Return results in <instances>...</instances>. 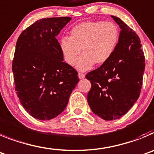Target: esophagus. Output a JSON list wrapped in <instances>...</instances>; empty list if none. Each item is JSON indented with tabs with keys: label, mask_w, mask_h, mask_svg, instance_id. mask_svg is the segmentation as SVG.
<instances>
[{
	"label": "esophagus",
	"mask_w": 154,
	"mask_h": 154,
	"mask_svg": "<svg viewBox=\"0 0 154 154\" xmlns=\"http://www.w3.org/2000/svg\"><path fill=\"white\" fill-rule=\"evenodd\" d=\"M79 78L80 79H84L85 78V75L83 74V73H79Z\"/></svg>",
	"instance_id": "esophagus-1"
}]
</instances>
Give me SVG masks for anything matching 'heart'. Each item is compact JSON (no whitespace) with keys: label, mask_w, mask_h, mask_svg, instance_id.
<instances>
[{"label":"heart","mask_w":154,"mask_h":154,"mask_svg":"<svg viewBox=\"0 0 154 154\" xmlns=\"http://www.w3.org/2000/svg\"><path fill=\"white\" fill-rule=\"evenodd\" d=\"M120 39V29L115 23L103 20H88L73 26L70 36L60 39V49L68 65L85 71L94 64L101 66L110 60Z\"/></svg>","instance_id":"heart-1"}]
</instances>
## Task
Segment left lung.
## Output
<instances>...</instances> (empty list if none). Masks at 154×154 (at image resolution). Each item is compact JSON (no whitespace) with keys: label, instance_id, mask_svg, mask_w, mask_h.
Returning a JSON list of instances; mask_svg holds the SVG:
<instances>
[{"label":"left lung","instance_id":"8db88e82","mask_svg":"<svg viewBox=\"0 0 154 154\" xmlns=\"http://www.w3.org/2000/svg\"><path fill=\"white\" fill-rule=\"evenodd\" d=\"M120 39L110 60L86 75L91 87L87 100L94 114L106 121L119 119L140 96L145 69L140 39L120 18Z\"/></svg>","mask_w":154,"mask_h":154}]
</instances>
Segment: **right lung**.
Instances as JSON below:
<instances>
[{
    "mask_svg": "<svg viewBox=\"0 0 154 154\" xmlns=\"http://www.w3.org/2000/svg\"><path fill=\"white\" fill-rule=\"evenodd\" d=\"M69 17L43 18L23 31L13 60L15 90L21 105L36 119L60 115L79 79L63 62L56 36L71 20Z\"/></svg>",
    "mask_w": 154,
    "mask_h": 154,
    "instance_id": "right-lung-1",
    "label": "right lung"
}]
</instances>
